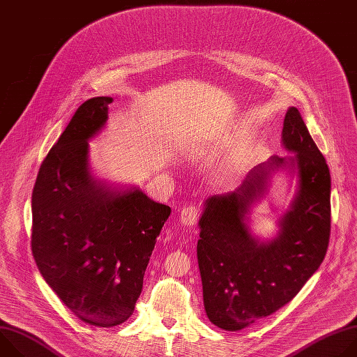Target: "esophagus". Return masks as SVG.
<instances>
[{
  "instance_id": "obj_1",
  "label": "esophagus",
  "mask_w": 357,
  "mask_h": 357,
  "mask_svg": "<svg viewBox=\"0 0 357 357\" xmlns=\"http://www.w3.org/2000/svg\"><path fill=\"white\" fill-rule=\"evenodd\" d=\"M197 218H199V213H197V209L195 206H186L179 213V219H181L182 225H185L188 227L193 226L196 223Z\"/></svg>"
}]
</instances>
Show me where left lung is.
I'll list each match as a JSON object with an SVG mask.
<instances>
[{
	"instance_id": "obj_1",
	"label": "left lung",
	"mask_w": 357,
	"mask_h": 357,
	"mask_svg": "<svg viewBox=\"0 0 357 357\" xmlns=\"http://www.w3.org/2000/svg\"><path fill=\"white\" fill-rule=\"evenodd\" d=\"M282 144L294 157L273 155L234 192L213 195L203 205L197 241L203 303L211 322L225 331H240L282 308L325 259L331 174L295 107L285 114ZM284 166L297 169L300 189L279 236L259 242L249 234L245 215L262 195L271 171Z\"/></svg>"
}]
</instances>
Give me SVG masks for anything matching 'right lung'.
<instances>
[{
  "mask_svg": "<svg viewBox=\"0 0 357 357\" xmlns=\"http://www.w3.org/2000/svg\"><path fill=\"white\" fill-rule=\"evenodd\" d=\"M112 97L76 110L43 160L32 192L31 247L56 295L83 322L110 328L134 312L152 250L171 208L139 189L91 178L89 139L107 121Z\"/></svg>",
  "mask_w": 357,
  "mask_h": 357,
  "instance_id": "right-lung-1",
  "label": "right lung"
}]
</instances>
